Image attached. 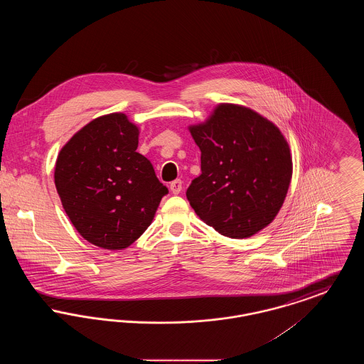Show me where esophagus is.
<instances>
[{
    "label": "esophagus",
    "mask_w": 364,
    "mask_h": 364,
    "mask_svg": "<svg viewBox=\"0 0 364 364\" xmlns=\"http://www.w3.org/2000/svg\"><path fill=\"white\" fill-rule=\"evenodd\" d=\"M169 188H171V191L173 192L174 195L180 193V192H181V188H183V181H181V180H174V181L171 183Z\"/></svg>",
    "instance_id": "1"
}]
</instances>
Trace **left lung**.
I'll return each instance as SVG.
<instances>
[{"mask_svg":"<svg viewBox=\"0 0 364 364\" xmlns=\"http://www.w3.org/2000/svg\"><path fill=\"white\" fill-rule=\"evenodd\" d=\"M190 132L200 149L202 174L187 199L199 218L232 239L269 225L292 178L291 150L277 127L252 109L220 104Z\"/></svg>","mask_w":364,"mask_h":364,"instance_id":"8db88e82","label":"left lung"}]
</instances>
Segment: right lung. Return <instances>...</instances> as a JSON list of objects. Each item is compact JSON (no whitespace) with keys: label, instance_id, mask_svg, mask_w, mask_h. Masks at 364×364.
<instances>
[{"label":"right lung","instance_id":"right-lung-1","mask_svg":"<svg viewBox=\"0 0 364 364\" xmlns=\"http://www.w3.org/2000/svg\"><path fill=\"white\" fill-rule=\"evenodd\" d=\"M138 143V127L110 113L77 131L55 161L54 184L72 225L105 250L138 240L168 193Z\"/></svg>","mask_w":364,"mask_h":364}]
</instances>
